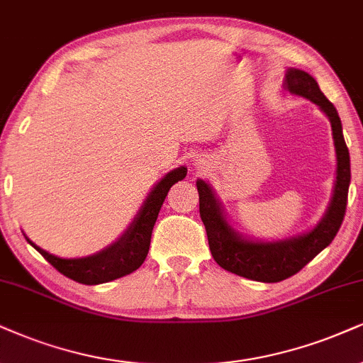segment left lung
I'll list each match as a JSON object with an SVG mask.
<instances>
[{"label":"left lung","mask_w":363,"mask_h":363,"mask_svg":"<svg viewBox=\"0 0 363 363\" xmlns=\"http://www.w3.org/2000/svg\"><path fill=\"white\" fill-rule=\"evenodd\" d=\"M284 89L294 96L306 97L320 106L332 123L335 150H337V183L328 212L310 234L281 242H249L232 230L223 217L222 208L213 196V191L203 180L196 182L200 199V217L207 230L208 245L218 266L225 271L247 279L262 283H277L296 274L332 244L342 227L347 210L348 186H350V155L343 140L342 121L335 106L320 91L318 82L310 74L298 69L286 72Z\"/></svg>","instance_id":"1"}]
</instances>
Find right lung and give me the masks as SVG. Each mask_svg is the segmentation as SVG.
<instances>
[{
    "label": "right lung",
    "mask_w": 363,
    "mask_h": 363,
    "mask_svg": "<svg viewBox=\"0 0 363 363\" xmlns=\"http://www.w3.org/2000/svg\"><path fill=\"white\" fill-rule=\"evenodd\" d=\"M186 177V168H177L169 172L158 185L147 195L145 205L134 218L129 229L124 232L123 237L114 242L111 247L102 250L99 254H94L91 257L82 259H60L52 256L47 250L40 249L30 239L28 242L38 250L42 256L52 264L55 269L70 279L82 284H101L107 281L118 279L126 274H131L145 262L150 250L151 234L156 218H158L160 208L167 199L168 191L177 182Z\"/></svg>",
    "instance_id": "obj_1"
}]
</instances>
